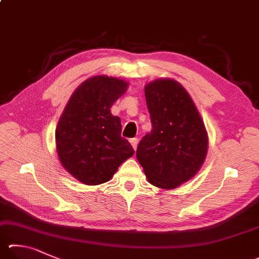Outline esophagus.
<instances>
[{"label": "esophagus", "mask_w": 259, "mask_h": 259, "mask_svg": "<svg viewBox=\"0 0 259 259\" xmlns=\"http://www.w3.org/2000/svg\"><path fill=\"white\" fill-rule=\"evenodd\" d=\"M130 144H131V146H133V148L136 150V148H137V145H138V139L137 138H131Z\"/></svg>", "instance_id": "1"}]
</instances>
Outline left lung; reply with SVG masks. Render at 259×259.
<instances>
[{
	"label": "left lung",
	"instance_id": "obj_1",
	"mask_svg": "<svg viewBox=\"0 0 259 259\" xmlns=\"http://www.w3.org/2000/svg\"><path fill=\"white\" fill-rule=\"evenodd\" d=\"M145 97L153 129L140 140L136 155L149 183L175 189L203 165L207 131L190 95L173 79L147 83Z\"/></svg>",
	"mask_w": 259,
	"mask_h": 259
}]
</instances>
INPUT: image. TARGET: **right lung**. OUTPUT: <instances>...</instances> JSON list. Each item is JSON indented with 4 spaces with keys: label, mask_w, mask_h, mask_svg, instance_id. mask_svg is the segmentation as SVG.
<instances>
[{
    "label": "right lung",
    "mask_w": 259,
    "mask_h": 259,
    "mask_svg": "<svg viewBox=\"0 0 259 259\" xmlns=\"http://www.w3.org/2000/svg\"><path fill=\"white\" fill-rule=\"evenodd\" d=\"M128 86L113 77L89 78L73 92L60 117L55 130L59 159L84 185L109 181L135 153L128 140L121 137V119L110 110Z\"/></svg>",
    "instance_id": "1"
}]
</instances>
